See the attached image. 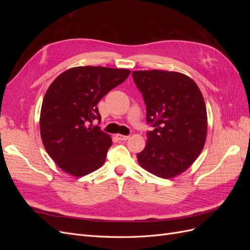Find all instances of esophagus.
I'll list each match as a JSON object with an SVG mask.
<instances>
[{"instance_id": "1", "label": "esophagus", "mask_w": 250, "mask_h": 250, "mask_svg": "<svg viewBox=\"0 0 250 250\" xmlns=\"http://www.w3.org/2000/svg\"><path fill=\"white\" fill-rule=\"evenodd\" d=\"M116 138L119 140V141H126L129 139V135H122V134H117Z\"/></svg>"}]
</instances>
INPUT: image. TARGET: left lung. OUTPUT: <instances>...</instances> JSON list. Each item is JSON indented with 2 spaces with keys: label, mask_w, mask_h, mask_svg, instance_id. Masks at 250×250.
<instances>
[{
  "label": "left lung",
  "mask_w": 250,
  "mask_h": 250,
  "mask_svg": "<svg viewBox=\"0 0 250 250\" xmlns=\"http://www.w3.org/2000/svg\"><path fill=\"white\" fill-rule=\"evenodd\" d=\"M132 76L146 104L147 123L153 127L138 162L158 177H175L191 167L206 144L203 96L193 79L178 72L134 71Z\"/></svg>",
  "instance_id": "left-lung-1"
}]
</instances>
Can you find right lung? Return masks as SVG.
I'll list each match as a JSON object with an SVG mask.
<instances>
[{"label": "right lung", "instance_id": "obj_1", "mask_svg": "<svg viewBox=\"0 0 250 250\" xmlns=\"http://www.w3.org/2000/svg\"><path fill=\"white\" fill-rule=\"evenodd\" d=\"M127 69L76 66L51 83L43 97L40 128L48 154L58 167L81 177L99 169L112 141L94 120H101L97 104L129 76Z\"/></svg>", "mask_w": 250, "mask_h": 250}]
</instances>
